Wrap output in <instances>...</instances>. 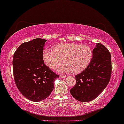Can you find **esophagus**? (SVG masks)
Instances as JSON below:
<instances>
[{
  "mask_svg": "<svg viewBox=\"0 0 124 124\" xmlns=\"http://www.w3.org/2000/svg\"><path fill=\"white\" fill-rule=\"evenodd\" d=\"M61 78H65L66 77H67V76L65 75H62V74H61V75L60 76Z\"/></svg>",
  "mask_w": 124,
  "mask_h": 124,
  "instance_id": "1",
  "label": "esophagus"
}]
</instances>
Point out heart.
<instances>
[{"label":"heart","mask_w":124,"mask_h":124,"mask_svg":"<svg viewBox=\"0 0 124 124\" xmlns=\"http://www.w3.org/2000/svg\"><path fill=\"white\" fill-rule=\"evenodd\" d=\"M93 57V51L89 46L77 43H61L55 45L53 50L45 49L43 59L45 64L52 69L59 68L62 73H78L84 70L89 65Z\"/></svg>","instance_id":"obj_1"}]
</instances>
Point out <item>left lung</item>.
I'll list each match as a JSON object with an SVG mask.
<instances>
[{"label": "left lung", "mask_w": 124, "mask_h": 124, "mask_svg": "<svg viewBox=\"0 0 124 124\" xmlns=\"http://www.w3.org/2000/svg\"><path fill=\"white\" fill-rule=\"evenodd\" d=\"M89 65L75 76L76 85L70 90L73 97L81 102L95 99L104 90L111 78V55L108 49L101 43H97Z\"/></svg>", "instance_id": "8db88e82"}]
</instances>
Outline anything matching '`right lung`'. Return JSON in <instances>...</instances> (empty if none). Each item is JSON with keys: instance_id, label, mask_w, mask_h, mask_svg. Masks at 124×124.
Returning <instances> with one entry per match:
<instances>
[{"instance_id": "add662e5", "label": "right lung", "mask_w": 124, "mask_h": 124, "mask_svg": "<svg viewBox=\"0 0 124 124\" xmlns=\"http://www.w3.org/2000/svg\"><path fill=\"white\" fill-rule=\"evenodd\" d=\"M46 40L41 38L22 43L15 52L13 72L20 93L30 101H40L51 94L54 81L59 77L44 62L43 47Z\"/></svg>"}]
</instances>
